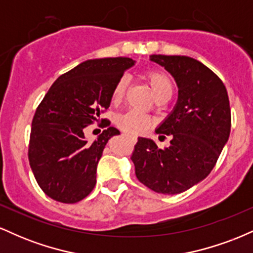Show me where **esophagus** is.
Segmentation results:
<instances>
[{"label":"esophagus","mask_w":253,"mask_h":253,"mask_svg":"<svg viewBox=\"0 0 253 253\" xmlns=\"http://www.w3.org/2000/svg\"><path fill=\"white\" fill-rule=\"evenodd\" d=\"M129 138H130V139H132V140H133V141H136V138H135V136H132V135H129Z\"/></svg>","instance_id":"34e87169"}]
</instances>
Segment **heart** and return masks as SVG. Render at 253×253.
I'll return each mask as SVG.
<instances>
[{
    "label": "heart",
    "instance_id": "1",
    "mask_svg": "<svg viewBox=\"0 0 253 253\" xmlns=\"http://www.w3.org/2000/svg\"><path fill=\"white\" fill-rule=\"evenodd\" d=\"M144 77L150 85L151 90H152L153 96L156 98L163 96V95H170V96L172 95L173 85L167 74L158 70H150L145 72ZM126 84L127 80L125 77L118 81L112 92L113 102L119 103L123 100L125 91H126ZM117 125L125 132L138 135L147 132L152 127V120L147 115L141 114V113L135 112V110H128V112L119 115L117 119Z\"/></svg>",
    "mask_w": 253,
    "mask_h": 253
}]
</instances>
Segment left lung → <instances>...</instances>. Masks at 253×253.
<instances>
[{"mask_svg": "<svg viewBox=\"0 0 253 253\" xmlns=\"http://www.w3.org/2000/svg\"><path fill=\"white\" fill-rule=\"evenodd\" d=\"M178 85L172 113L156 130L171 135L159 149L151 139L138 138L132 162L144 185L161 194H179L206 178L215 167L231 132V107L222 81L194 58L152 54Z\"/></svg>", "mask_w": 253, "mask_h": 253, "instance_id": "obj_1", "label": "left lung"}]
</instances>
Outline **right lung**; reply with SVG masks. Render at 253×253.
Instances as JSON below:
<instances>
[{
  "mask_svg": "<svg viewBox=\"0 0 253 253\" xmlns=\"http://www.w3.org/2000/svg\"><path fill=\"white\" fill-rule=\"evenodd\" d=\"M133 65L134 60L124 57L86 60L58 77L46 92L32 120L28 159L48 197L76 203L94 189L104 146L120 134L100 115L108 109L115 84ZM100 121L106 129L90 143L84 129Z\"/></svg>",
  "mask_w": 253,
  "mask_h": 253,
  "instance_id": "obj_1",
  "label": "right lung"
}]
</instances>
